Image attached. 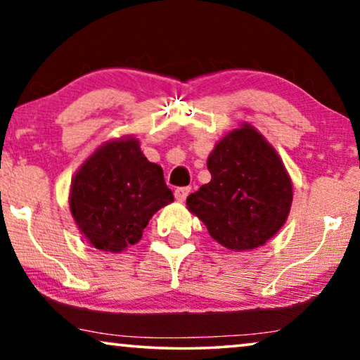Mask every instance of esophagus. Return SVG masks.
<instances>
[{
	"instance_id": "34e87169",
	"label": "esophagus",
	"mask_w": 360,
	"mask_h": 360,
	"mask_svg": "<svg viewBox=\"0 0 360 360\" xmlns=\"http://www.w3.org/2000/svg\"><path fill=\"white\" fill-rule=\"evenodd\" d=\"M190 186H180V188H176L175 190V198L179 200V201H185L186 200V196L190 195Z\"/></svg>"
}]
</instances>
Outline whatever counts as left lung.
<instances>
[{
	"label": "left lung",
	"instance_id": "left-lung-1",
	"mask_svg": "<svg viewBox=\"0 0 360 360\" xmlns=\"http://www.w3.org/2000/svg\"><path fill=\"white\" fill-rule=\"evenodd\" d=\"M211 181L186 198L216 243L231 250L260 248L288 218L293 186L265 137L243 122L216 142L208 157Z\"/></svg>",
	"mask_w": 360,
	"mask_h": 360
}]
</instances>
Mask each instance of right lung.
<instances>
[{
    "instance_id": "1",
    "label": "right lung",
    "mask_w": 360,
    "mask_h": 360,
    "mask_svg": "<svg viewBox=\"0 0 360 360\" xmlns=\"http://www.w3.org/2000/svg\"><path fill=\"white\" fill-rule=\"evenodd\" d=\"M174 201L160 165L134 136L106 141L80 165L70 185V213L95 249L120 254L139 243L149 219Z\"/></svg>"
}]
</instances>
